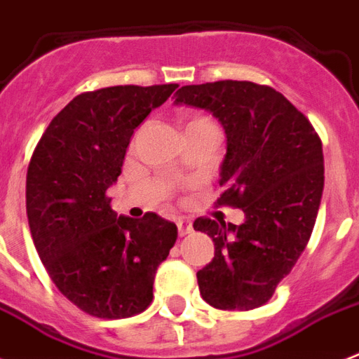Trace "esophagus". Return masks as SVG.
Listing matches in <instances>:
<instances>
[{"instance_id": "obj_1", "label": "esophagus", "mask_w": 359, "mask_h": 359, "mask_svg": "<svg viewBox=\"0 0 359 359\" xmlns=\"http://www.w3.org/2000/svg\"><path fill=\"white\" fill-rule=\"evenodd\" d=\"M177 227H179V235L186 236L190 235L194 227H191V222L188 218H179L177 219Z\"/></svg>"}]
</instances>
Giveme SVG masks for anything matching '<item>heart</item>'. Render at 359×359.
Returning a JSON list of instances; mask_svg holds the SVG:
<instances>
[{"label":"heart","instance_id":"b5f03b06","mask_svg":"<svg viewBox=\"0 0 359 359\" xmlns=\"http://www.w3.org/2000/svg\"><path fill=\"white\" fill-rule=\"evenodd\" d=\"M199 124H214V121L207 115H196V117H191L188 123H186V128H190V126H199Z\"/></svg>","mask_w":359,"mask_h":359}]
</instances>
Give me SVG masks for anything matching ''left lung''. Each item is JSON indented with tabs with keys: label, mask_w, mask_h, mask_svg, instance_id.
<instances>
[{
	"label": "left lung",
	"mask_w": 359,
	"mask_h": 359,
	"mask_svg": "<svg viewBox=\"0 0 359 359\" xmlns=\"http://www.w3.org/2000/svg\"><path fill=\"white\" fill-rule=\"evenodd\" d=\"M175 104L212 111L227 134L218 205L240 225L197 218L214 259L197 272L203 300L224 311L264 306L306 250L324 188L323 141L306 115L268 86L224 80L180 87Z\"/></svg>",
	"instance_id": "1"
}]
</instances>
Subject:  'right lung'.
Returning a JSON list of instances; mask_svg holds the SVG:
<instances>
[{
    "label": "right lung",
    "instance_id": "1",
    "mask_svg": "<svg viewBox=\"0 0 359 359\" xmlns=\"http://www.w3.org/2000/svg\"><path fill=\"white\" fill-rule=\"evenodd\" d=\"M177 83L115 86L72 98L36 143L25 179L33 244L65 298L97 318H128L152 302L177 225L147 212L117 216L108 188L130 137Z\"/></svg>",
    "mask_w": 359,
    "mask_h": 359
}]
</instances>
